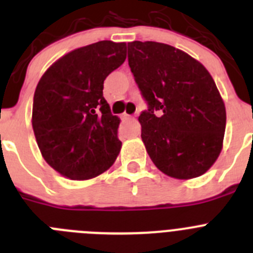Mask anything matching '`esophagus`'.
I'll list each match as a JSON object with an SVG mask.
<instances>
[{"label": "esophagus", "instance_id": "1", "mask_svg": "<svg viewBox=\"0 0 253 253\" xmlns=\"http://www.w3.org/2000/svg\"><path fill=\"white\" fill-rule=\"evenodd\" d=\"M122 118H123V119H125V120H126V119H130V118H131V115H129V114H123V115H122Z\"/></svg>", "mask_w": 253, "mask_h": 253}]
</instances>
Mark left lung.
<instances>
[{
	"instance_id": "1",
	"label": "left lung",
	"mask_w": 253,
	"mask_h": 253,
	"mask_svg": "<svg viewBox=\"0 0 253 253\" xmlns=\"http://www.w3.org/2000/svg\"><path fill=\"white\" fill-rule=\"evenodd\" d=\"M128 60L148 102L138 120L152 162L177 180L204 175L222 152L227 120L213 77L195 58L157 42L128 43Z\"/></svg>"
}]
</instances>
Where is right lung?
<instances>
[{
	"instance_id": "right-lung-1",
	"label": "right lung",
	"mask_w": 253,
	"mask_h": 253,
	"mask_svg": "<svg viewBox=\"0 0 253 253\" xmlns=\"http://www.w3.org/2000/svg\"><path fill=\"white\" fill-rule=\"evenodd\" d=\"M126 58V43L102 40L55 60L35 88L31 124L40 153L69 180H90L119 156L120 118L102 96L104 81Z\"/></svg>"
}]
</instances>
